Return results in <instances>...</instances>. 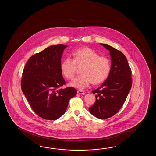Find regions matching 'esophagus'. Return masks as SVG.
I'll return each instance as SVG.
<instances>
[{"instance_id":"esophagus-1","label":"esophagus","mask_w":156,"mask_h":156,"mask_svg":"<svg viewBox=\"0 0 156 156\" xmlns=\"http://www.w3.org/2000/svg\"><path fill=\"white\" fill-rule=\"evenodd\" d=\"M77 93L79 94H81V95H84L85 94V93L83 91H82V90H78L77 91Z\"/></svg>"}]
</instances>
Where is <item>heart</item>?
<instances>
[{"mask_svg": "<svg viewBox=\"0 0 156 156\" xmlns=\"http://www.w3.org/2000/svg\"><path fill=\"white\" fill-rule=\"evenodd\" d=\"M73 58L66 57L61 64V69L67 79H73L77 66H83L81 75L70 83V86L79 89L86 88L93 83H102L109 75L111 63L109 59L99 55L90 48L77 50L73 53Z\"/></svg>", "mask_w": 156, "mask_h": 156, "instance_id": "1", "label": "heart"}]
</instances>
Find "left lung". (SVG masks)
Listing matches in <instances>:
<instances>
[{"mask_svg":"<svg viewBox=\"0 0 156 156\" xmlns=\"http://www.w3.org/2000/svg\"><path fill=\"white\" fill-rule=\"evenodd\" d=\"M100 44L110 51L111 70L103 84L92 91L96 94V101L89 110L94 116L104 119L114 115L121 109L132 81V71L125 55L109 45Z\"/></svg>","mask_w":156,"mask_h":156,"instance_id":"left-lung-1","label":"left lung"}]
</instances>
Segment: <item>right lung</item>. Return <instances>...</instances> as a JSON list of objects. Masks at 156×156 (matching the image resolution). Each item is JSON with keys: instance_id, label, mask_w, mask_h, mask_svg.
Instances as JSON below:
<instances>
[{"instance_id": "1", "label": "right lung", "mask_w": 156, "mask_h": 156, "mask_svg": "<svg viewBox=\"0 0 156 156\" xmlns=\"http://www.w3.org/2000/svg\"><path fill=\"white\" fill-rule=\"evenodd\" d=\"M67 47H48L30 57L24 68L22 90L33 111L44 119L59 118L65 113L70 99L76 95L72 87L59 89L65 84L61 60Z\"/></svg>"}]
</instances>
